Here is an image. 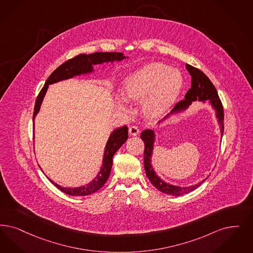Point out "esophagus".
Here are the masks:
<instances>
[{
  "label": "esophagus",
  "instance_id": "obj_1",
  "mask_svg": "<svg viewBox=\"0 0 253 253\" xmlns=\"http://www.w3.org/2000/svg\"><path fill=\"white\" fill-rule=\"evenodd\" d=\"M129 133L131 135H137L139 133V129L136 126H131L129 128Z\"/></svg>",
  "mask_w": 253,
  "mask_h": 253
}]
</instances>
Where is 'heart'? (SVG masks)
<instances>
[{
	"instance_id": "heart-1",
	"label": "heart",
	"mask_w": 253,
	"mask_h": 253,
	"mask_svg": "<svg viewBox=\"0 0 253 253\" xmlns=\"http://www.w3.org/2000/svg\"><path fill=\"white\" fill-rule=\"evenodd\" d=\"M182 73L168 65L153 62L133 71L123 81L125 98L117 96L118 107L125 113L131 108L128 101H142L145 115L158 118L168 111L177 100L182 90Z\"/></svg>"
}]
</instances>
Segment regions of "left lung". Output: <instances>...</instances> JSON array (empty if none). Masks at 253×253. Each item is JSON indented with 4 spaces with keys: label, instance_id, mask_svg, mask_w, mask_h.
<instances>
[{
    "label": "left lung",
    "instance_id": "8db88e82",
    "mask_svg": "<svg viewBox=\"0 0 253 253\" xmlns=\"http://www.w3.org/2000/svg\"><path fill=\"white\" fill-rule=\"evenodd\" d=\"M186 70L191 75V88H189L184 96V100L179 101L174 108L172 109L170 114L179 113V112L185 110L189 105L192 104V101H209L212 104V108L216 112V118L218 119V123L221 131V137L224 131V111H223L222 102L220 101L217 91L215 89L214 85L212 84L210 79L199 69L193 67L191 65L186 64ZM169 116H166L164 119H167ZM142 140L145 144V150H144V168L146 175L150 182H152V185L157 188L159 191L166 193L168 195L171 196H181L183 194L191 192L198 188L202 182L203 180L198 184H194L191 186H184L181 187L178 185H173L169 182L163 181L162 179L155 173L152 166V155L153 151V143H154V131L150 129L144 130L142 131L140 135Z\"/></svg>",
    "mask_w": 253,
    "mask_h": 253
}]
</instances>
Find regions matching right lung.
<instances>
[{
	"mask_svg": "<svg viewBox=\"0 0 253 253\" xmlns=\"http://www.w3.org/2000/svg\"><path fill=\"white\" fill-rule=\"evenodd\" d=\"M126 58V56L123 55L122 52H94L91 54H79L71 59L66 61L60 65L55 71L51 73L45 83L44 86L42 87L37 101L35 103V108H34V116H33V121L35 120V117L41 109V103L43 101V98L46 94V91L48 89L49 84H51L56 82L70 79L76 75H81V74H85L89 73L93 71V65L96 64H101L104 62H114V61H122ZM128 138V127L127 126H122V128L116 129L113 132L107 141V144L105 146V151H104V155L102 159V166H101V170L96 176V178L89 182L86 185L80 186V187H75V188H65L61 187L57 183L52 182L50 180V182H52L59 190L62 192L71 195V196H86L90 195L92 193H95L101 189L102 185L106 182L110 171H111L112 165H113V156L117 151L122 147V145L126 142Z\"/></svg>",
	"mask_w": 253,
	"mask_h": 253,
	"instance_id": "obj_1",
	"label": "right lung"
}]
</instances>
